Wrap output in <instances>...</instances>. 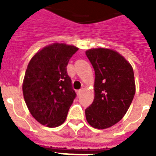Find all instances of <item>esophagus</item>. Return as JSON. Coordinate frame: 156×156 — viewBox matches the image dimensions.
Wrapping results in <instances>:
<instances>
[{"mask_svg": "<svg viewBox=\"0 0 156 156\" xmlns=\"http://www.w3.org/2000/svg\"><path fill=\"white\" fill-rule=\"evenodd\" d=\"M83 90H84V89H83V88H82V89H80V90H78V95H81V94L83 92Z\"/></svg>", "mask_w": 156, "mask_h": 156, "instance_id": "esophagus-1", "label": "esophagus"}]
</instances>
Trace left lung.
Here are the masks:
<instances>
[{
    "label": "left lung",
    "mask_w": 156,
    "mask_h": 156,
    "mask_svg": "<svg viewBox=\"0 0 156 156\" xmlns=\"http://www.w3.org/2000/svg\"><path fill=\"white\" fill-rule=\"evenodd\" d=\"M86 55L95 70L94 101L85 110L93 128L116 124L128 111L135 94L133 67L122 55L110 48H91Z\"/></svg>",
    "instance_id": "1"
}]
</instances>
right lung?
Masks as SVG:
<instances>
[{
  "instance_id": "add662e5",
  "label": "right lung",
  "mask_w": 156,
  "mask_h": 156,
  "mask_svg": "<svg viewBox=\"0 0 156 156\" xmlns=\"http://www.w3.org/2000/svg\"><path fill=\"white\" fill-rule=\"evenodd\" d=\"M78 48L54 43L30 59L23 83L29 112L43 126L54 128L65 122L76 96L66 66Z\"/></svg>"
}]
</instances>
